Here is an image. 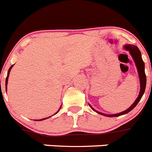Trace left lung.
I'll return each instance as SVG.
<instances>
[{"instance_id": "8db88e82", "label": "left lung", "mask_w": 152, "mask_h": 152, "mask_svg": "<svg viewBox=\"0 0 152 152\" xmlns=\"http://www.w3.org/2000/svg\"><path fill=\"white\" fill-rule=\"evenodd\" d=\"M124 49L128 51L129 52V54L131 55L132 58H133L134 61V64L136 65L137 69L138 75H139V79H140V90L139 94H138V97H137V99L135 100V101L134 102L133 104L127 109L126 110L122 112H120V113L118 114H113V115H107V114L102 113V112H98V111L95 110L94 109H93L92 106L90 104L89 106L91 107V109H92L93 111L97 112V114H100V115H103V116L106 117H109V118H113V117H118L121 116V115H126V114L129 113V112L132 110L135 106L137 105V103H139V101L140 100V99L142 98V95H143L144 92H145V86H146V77H145V64H144L143 61L142 59V56H141V52L140 51V49L134 45L132 44H126L124 46Z\"/></svg>"}]
</instances>
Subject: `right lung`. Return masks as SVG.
Returning <instances> with one entry per match:
<instances>
[{
    "mask_svg": "<svg viewBox=\"0 0 152 152\" xmlns=\"http://www.w3.org/2000/svg\"><path fill=\"white\" fill-rule=\"evenodd\" d=\"M13 66H14V65H12L11 66H10V68L9 69L8 73H7V79H6V91H7V83H8V78H9V76H10V71H11L12 68V67H13ZM61 107H60V109H58V112H57L56 113H55V114H54L53 115H56V114L58 113V112H59V110H60V109H61ZM53 115H52V116H53ZM52 116H49V117H48V118H43V119H40V120H36V121H44V120L47 119V118H51V117H52Z\"/></svg>",
    "mask_w": 152,
    "mask_h": 152,
    "instance_id": "obj_1",
    "label": "right lung"
}]
</instances>
